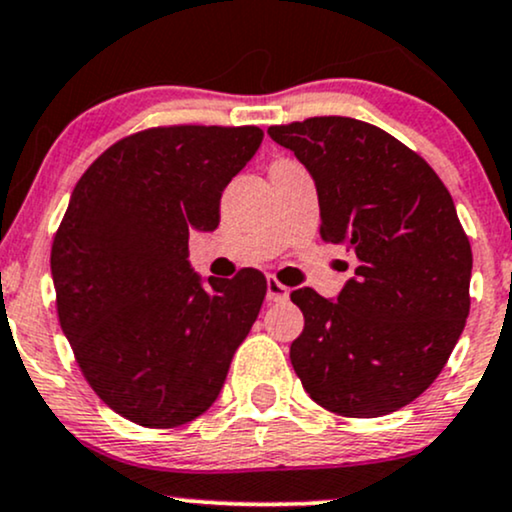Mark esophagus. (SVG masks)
<instances>
[{
  "label": "esophagus",
  "mask_w": 512,
  "mask_h": 512,
  "mask_svg": "<svg viewBox=\"0 0 512 512\" xmlns=\"http://www.w3.org/2000/svg\"><path fill=\"white\" fill-rule=\"evenodd\" d=\"M288 298V288L269 276L267 279V300L269 303H281V300Z\"/></svg>",
  "instance_id": "esophagus-1"
}]
</instances>
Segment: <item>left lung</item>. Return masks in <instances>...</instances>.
Wrapping results in <instances>:
<instances>
[{
	"label": "left lung",
	"instance_id": "left-lung-1",
	"mask_svg": "<svg viewBox=\"0 0 512 512\" xmlns=\"http://www.w3.org/2000/svg\"><path fill=\"white\" fill-rule=\"evenodd\" d=\"M310 171L322 238L355 255L334 300L298 288L291 362L343 417H379L439 377L470 315L472 250L453 197L420 155L372 123L315 116L267 131Z\"/></svg>",
	"mask_w": 512,
	"mask_h": 512
}]
</instances>
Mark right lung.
Returning <instances> with one entry per match:
<instances>
[{"label":"right lung","mask_w":512,"mask_h":512,"mask_svg":"<svg viewBox=\"0 0 512 512\" xmlns=\"http://www.w3.org/2000/svg\"><path fill=\"white\" fill-rule=\"evenodd\" d=\"M262 138L257 126L150 128L73 188L52 243L59 322L92 391L126 420L169 429L200 417L260 315L267 279H202L188 238L217 229L221 193Z\"/></svg>","instance_id":"add662e5"}]
</instances>
